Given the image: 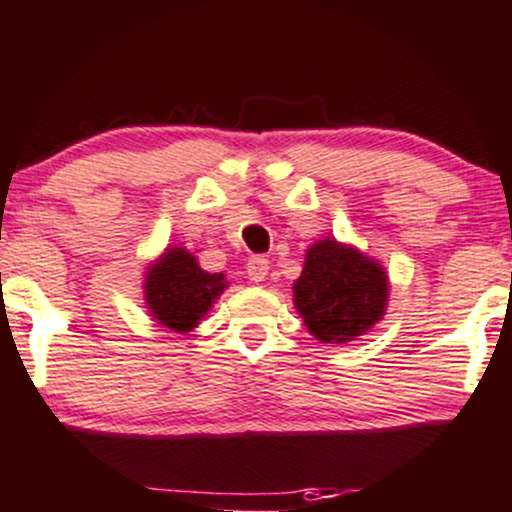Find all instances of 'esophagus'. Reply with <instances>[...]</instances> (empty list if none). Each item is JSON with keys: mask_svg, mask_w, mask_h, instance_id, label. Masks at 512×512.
I'll return each mask as SVG.
<instances>
[{"mask_svg": "<svg viewBox=\"0 0 512 512\" xmlns=\"http://www.w3.org/2000/svg\"><path fill=\"white\" fill-rule=\"evenodd\" d=\"M246 276L254 280V283H261L268 276V258L251 256L249 263H246Z\"/></svg>", "mask_w": 512, "mask_h": 512, "instance_id": "esophagus-1", "label": "esophagus"}]
</instances>
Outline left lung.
Here are the masks:
<instances>
[{
	"label": "left lung",
	"mask_w": 512,
	"mask_h": 512,
	"mask_svg": "<svg viewBox=\"0 0 512 512\" xmlns=\"http://www.w3.org/2000/svg\"><path fill=\"white\" fill-rule=\"evenodd\" d=\"M388 288L381 263L327 236L307 249L293 300L312 337L346 344L386 315Z\"/></svg>",
	"instance_id": "8db88e82"
}]
</instances>
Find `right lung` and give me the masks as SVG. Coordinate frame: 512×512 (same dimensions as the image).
<instances>
[{"label": "right lung", "mask_w": 512, "mask_h": 512, "mask_svg": "<svg viewBox=\"0 0 512 512\" xmlns=\"http://www.w3.org/2000/svg\"><path fill=\"white\" fill-rule=\"evenodd\" d=\"M224 288V273L202 271L188 249L170 246L153 266H148L144 298L153 320L183 334L200 324Z\"/></svg>", "instance_id": "right-lung-1"}]
</instances>
